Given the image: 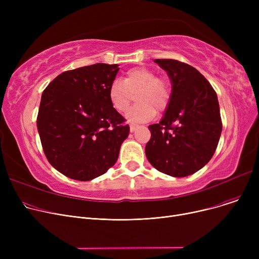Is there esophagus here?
Instances as JSON below:
<instances>
[{"instance_id": "1", "label": "esophagus", "mask_w": 259, "mask_h": 259, "mask_svg": "<svg viewBox=\"0 0 259 259\" xmlns=\"http://www.w3.org/2000/svg\"><path fill=\"white\" fill-rule=\"evenodd\" d=\"M138 127H139L138 124H134V122H131V124H130V131H131V132H134L135 129H137Z\"/></svg>"}]
</instances>
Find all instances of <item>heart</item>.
<instances>
[{"label": "heart", "mask_w": 259, "mask_h": 259, "mask_svg": "<svg viewBox=\"0 0 259 259\" xmlns=\"http://www.w3.org/2000/svg\"><path fill=\"white\" fill-rule=\"evenodd\" d=\"M135 94L138 104L132 107L127 117L131 121H147L155 115L156 111L167 108L171 91L167 81L156 76V73L147 67H135L128 70L121 79H114L108 88V98L114 110L126 112Z\"/></svg>", "instance_id": "1"}]
</instances>
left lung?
I'll return each instance as SVG.
<instances>
[{"instance_id":"1","label":"left lung","mask_w":259,"mask_h":259,"mask_svg":"<svg viewBox=\"0 0 259 259\" xmlns=\"http://www.w3.org/2000/svg\"><path fill=\"white\" fill-rule=\"evenodd\" d=\"M172 85L170 102L158 124L149 126L145 152L159 172L191 175L212 158L223 130L217 95L194 67L176 60H154Z\"/></svg>"}]
</instances>
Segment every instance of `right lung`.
<instances>
[{
  "label": "right lung",
  "mask_w": 259,
  "mask_h": 259,
  "mask_svg": "<svg viewBox=\"0 0 259 259\" xmlns=\"http://www.w3.org/2000/svg\"><path fill=\"white\" fill-rule=\"evenodd\" d=\"M118 65L98 63L58 75L43 91L36 119L50 165L75 181L103 175L117 160L130 128L110 104Z\"/></svg>",
  "instance_id": "obj_1"
}]
</instances>
